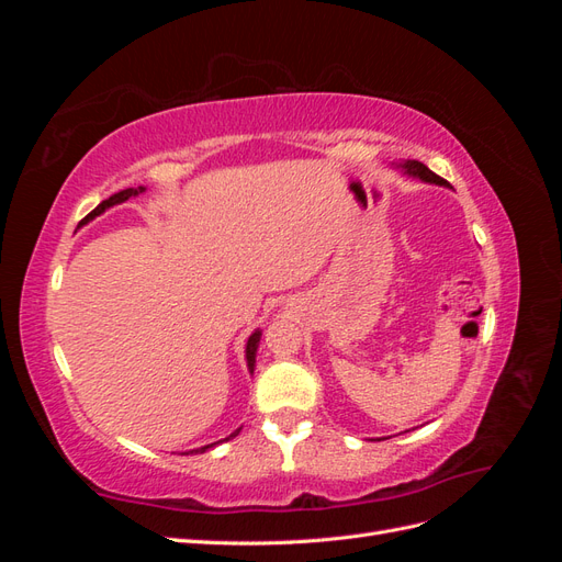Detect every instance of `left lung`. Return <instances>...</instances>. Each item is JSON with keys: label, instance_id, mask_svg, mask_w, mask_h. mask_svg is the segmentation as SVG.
Wrapping results in <instances>:
<instances>
[{"label": "left lung", "instance_id": "1", "mask_svg": "<svg viewBox=\"0 0 562 562\" xmlns=\"http://www.w3.org/2000/svg\"><path fill=\"white\" fill-rule=\"evenodd\" d=\"M394 168H398V171H403L405 176H411V178H419L422 182H429V184H440V187H448V182L440 178V176H436L434 171H429L427 166H424L422 161H415V159H405V161H394L391 164Z\"/></svg>", "mask_w": 562, "mask_h": 562}]
</instances>
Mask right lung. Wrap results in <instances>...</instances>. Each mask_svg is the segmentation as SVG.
Segmentation results:
<instances>
[{"instance_id":"1","label":"right lung","mask_w":562,"mask_h":562,"mask_svg":"<svg viewBox=\"0 0 562 562\" xmlns=\"http://www.w3.org/2000/svg\"><path fill=\"white\" fill-rule=\"evenodd\" d=\"M138 194H145V187L140 184V187H128V190H122V192H116V194H112L110 199H105L103 203H98V206L81 220L79 223V227L81 225H89L91 220H95L98 215H103L105 211H110L112 206H119V203H124V201H128V199H133V196H138ZM260 337H262V330L258 328L255 330L250 337H248V342H246V366H248V372L252 375V370H255V353H258V347H260ZM241 429H236L234 434H229L227 438H223V440H229V438H234L236 434H239ZM223 440H215V443H209V446H203V448H194V450H190V452H206L209 448H213V446H217V443H223ZM190 452H184V454H190Z\"/></svg>"}]
</instances>
